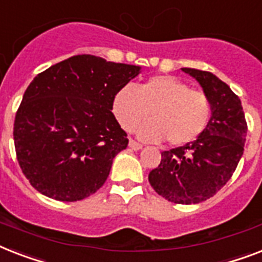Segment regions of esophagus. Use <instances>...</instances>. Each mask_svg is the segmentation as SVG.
<instances>
[{
	"label": "esophagus",
	"mask_w": 262,
	"mask_h": 262,
	"mask_svg": "<svg viewBox=\"0 0 262 262\" xmlns=\"http://www.w3.org/2000/svg\"><path fill=\"white\" fill-rule=\"evenodd\" d=\"M129 148L133 150H140L142 148V145L138 144L137 141H135V140H129Z\"/></svg>",
	"instance_id": "1"
}]
</instances>
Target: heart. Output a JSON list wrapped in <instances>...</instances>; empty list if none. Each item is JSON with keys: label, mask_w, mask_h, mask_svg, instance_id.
<instances>
[{"label": "heart", "mask_w": 262, "mask_h": 262, "mask_svg": "<svg viewBox=\"0 0 262 262\" xmlns=\"http://www.w3.org/2000/svg\"><path fill=\"white\" fill-rule=\"evenodd\" d=\"M113 113L127 132L135 130L150 114L152 120L137 129L145 141L179 146L196 140L207 127L211 101L205 91L193 90L171 75H156L136 87H121L113 98Z\"/></svg>", "instance_id": "1"}]
</instances>
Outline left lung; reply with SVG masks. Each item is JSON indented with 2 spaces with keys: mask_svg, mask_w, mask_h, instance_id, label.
<instances>
[{
  "mask_svg": "<svg viewBox=\"0 0 262 262\" xmlns=\"http://www.w3.org/2000/svg\"><path fill=\"white\" fill-rule=\"evenodd\" d=\"M199 82L211 101L207 127L192 142L161 152L149 172L150 186L167 201L195 205L214 196L230 180L244 155L246 125L241 99L214 74L182 69Z\"/></svg>",
  "mask_w": 262,
  "mask_h": 262,
  "instance_id": "left-lung-1",
  "label": "left lung"
}]
</instances>
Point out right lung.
Returning <instances> with one entry per match:
<instances>
[{"instance_id":"1","label":"right lung","mask_w":262,"mask_h":262,"mask_svg":"<svg viewBox=\"0 0 262 262\" xmlns=\"http://www.w3.org/2000/svg\"><path fill=\"white\" fill-rule=\"evenodd\" d=\"M138 66L76 55L40 72L25 90L13 127L18 164L48 198L76 202L97 192L127 146L113 98Z\"/></svg>"}]
</instances>
